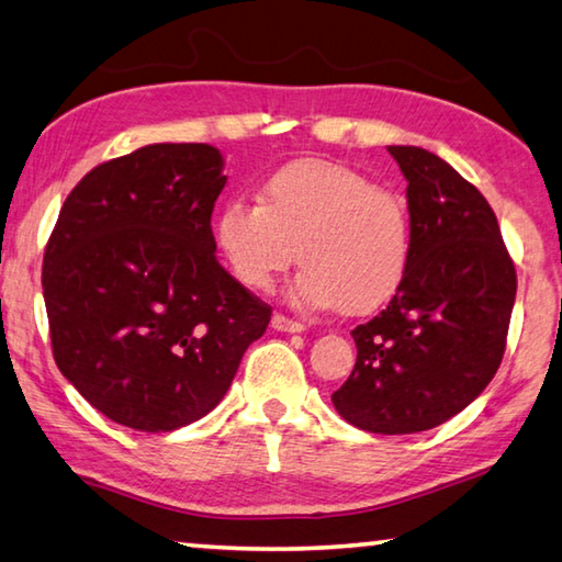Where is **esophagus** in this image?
<instances>
[{"instance_id":"1","label":"esophagus","mask_w":562,"mask_h":562,"mask_svg":"<svg viewBox=\"0 0 562 562\" xmlns=\"http://www.w3.org/2000/svg\"><path fill=\"white\" fill-rule=\"evenodd\" d=\"M272 329L290 331V335H294V331H304V325H302V322L284 317V315H280V312H278V315H272Z\"/></svg>"}]
</instances>
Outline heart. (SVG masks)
Instances as JSON below:
<instances>
[{"mask_svg": "<svg viewBox=\"0 0 562 562\" xmlns=\"http://www.w3.org/2000/svg\"><path fill=\"white\" fill-rule=\"evenodd\" d=\"M215 243L245 288L270 290L297 247L302 270L292 300L302 307H345L364 315L402 288L412 227L402 198L355 168L294 160L268 176L258 205L227 201Z\"/></svg>", "mask_w": 562, "mask_h": 562, "instance_id": "obj_1", "label": "heart"}]
</instances>
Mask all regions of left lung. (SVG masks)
I'll return each instance as SVG.
<instances>
[{
  "label": "left lung",
  "instance_id": "obj_1",
  "mask_svg": "<svg viewBox=\"0 0 562 562\" xmlns=\"http://www.w3.org/2000/svg\"><path fill=\"white\" fill-rule=\"evenodd\" d=\"M389 154L408 183L412 260L389 307L351 331L357 364L331 404L369 434H416L463 412L498 372L516 268L479 188L424 148Z\"/></svg>",
  "mask_w": 562,
  "mask_h": 562
}]
</instances>
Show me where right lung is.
<instances>
[{
	"label": "right lung",
	"instance_id": "1",
	"mask_svg": "<svg viewBox=\"0 0 562 562\" xmlns=\"http://www.w3.org/2000/svg\"><path fill=\"white\" fill-rule=\"evenodd\" d=\"M207 144H154L79 180L46 243L56 367L111 422L164 434L221 404L272 310L215 258L227 183Z\"/></svg>",
	"mask_w": 562,
	"mask_h": 562
}]
</instances>
